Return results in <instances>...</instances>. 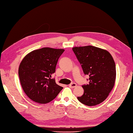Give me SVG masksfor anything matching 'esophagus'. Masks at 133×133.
Listing matches in <instances>:
<instances>
[{
  "mask_svg": "<svg viewBox=\"0 0 133 133\" xmlns=\"http://www.w3.org/2000/svg\"><path fill=\"white\" fill-rule=\"evenodd\" d=\"M76 86H77V84H76V83H71V84H70L69 85V87L70 88H75V87H76Z\"/></svg>",
  "mask_w": 133,
  "mask_h": 133,
  "instance_id": "1",
  "label": "esophagus"
}]
</instances>
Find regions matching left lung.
Returning <instances> with one entry per match:
<instances>
[{
  "mask_svg": "<svg viewBox=\"0 0 133 133\" xmlns=\"http://www.w3.org/2000/svg\"><path fill=\"white\" fill-rule=\"evenodd\" d=\"M84 74L89 75V83L82 85L83 95L77 98L87 106H95L107 98L116 79V66L110 53L93 46L72 48Z\"/></svg>",
  "mask_w": 133,
  "mask_h": 133,
  "instance_id": "left-lung-1",
  "label": "left lung"
}]
</instances>
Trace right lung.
Instances as JSON below:
<instances>
[{
	"instance_id": "1",
	"label": "right lung",
	"mask_w": 133,
	"mask_h": 133,
	"mask_svg": "<svg viewBox=\"0 0 133 133\" xmlns=\"http://www.w3.org/2000/svg\"><path fill=\"white\" fill-rule=\"evenodd\" d=\"M64 51L63 49L43 48L30 52L22 59L18 68L21 84L32 101L41 104L49 103L63 89L51 77Z\"/></svg>"
}]
</instances>
